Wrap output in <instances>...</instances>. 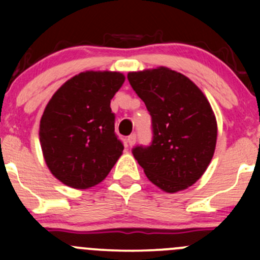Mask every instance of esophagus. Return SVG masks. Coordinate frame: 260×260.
Returning a JSON list of instances; mask_svg holds the SVG:
<instances>
[{
    "instance_id": "esophagus-1",
    "label": "esophagus",
    "mask_w": 260,
    "mask_h": 260,
    "mask_svg": "<svg viewBox=\"0 0 260 260\" xmlns=\"http://www.w3.org/2000/svg\"><path fill=\"white\" fill-rule=\"evenodd\" d=\"M127 142H128V146H131V147L135 145V143H136V135H131L129 137L127 138Z\"/></svg>"
}]
</instances>
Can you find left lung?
I'll list each match as a JSON object with an SVG mask.
<instances>
[{
	"instance_id": "left-lung-1",
	"label": "left lung",
	"mask_w": 260,
	"mask_h": 260,
	"mask_svg": "<svg viewBox=\"0 0 260 260\" xmlns=\"http://www.w3.org/2000/svg\"><path fill=\"white\" fill-rule=\"evenodd\" d=\"M133 90L152 117L151 146L132 153L147 179L166 192L192 186L215 152L216 118L208 98L181 73L159 67L128 73Z\"/></svg>"
}]
</instances>
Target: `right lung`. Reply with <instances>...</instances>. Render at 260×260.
I'll return each instance as SVG.
<instances>
[{"label":"right lung","instance_id":"add662e5","mask_svg":"<svg viewBox=\"0 0 260 260\" xmlns=\"http://www.w3.org/2000/svg\"><path fill=\"white\" fill-rule=\"evenodd\" d=\"M119 72H84L54 93L40 120V145L50 172L73 188L102 182L123 152L111 101L124 83Z\"/></svg>","mask_w":260,"mask_h":260}]
</instances>
